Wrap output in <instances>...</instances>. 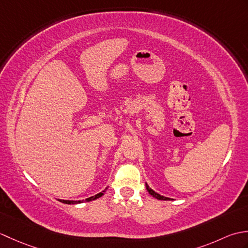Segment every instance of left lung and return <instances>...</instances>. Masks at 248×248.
I'll use <instances>...</instances> for the list:
<instances>
[{
	"instance_id": "left-lung-1",
	"label": "left lung",
	"mask_w": 248,
	"mask_h": 248,
	"mask_svg": "<svg viewBox=\"0 0 248 248\" xmlns=\"http://www.w3.org/2000/svg\"><path fill=\"white\" fill-rule=\"evenodd\" d=\"M146 188H147V191L149 192V194L151 195L152 197H155V198H156V199H159V200H170V198H168V197H164V196H162V195H160V194H157V193H155L154 189H151L150 187H149V186L148 184L146 183Z\"/></svg>"
}]
</instances>
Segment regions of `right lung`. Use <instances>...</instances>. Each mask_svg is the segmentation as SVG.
<instances>
[{
  "mask_svg": "<svg viewBox=\"0 0 248 248\" xmlns=\"http://www.w3.org/2000/svg\"><path fill=\"white\" fill-rule=\"evenodd\" d=\"M108 188H105L104 191H102L101 193H99V194H97V195H94V196H92V197H89V198H86L85 199V202H92V200H94V199H97V198H99V197H101L102 195H104V193H105V191H107ZM61 202H62V203H67V204H76V203H81V202H83L84 200H62V199H59Z\"/></svg>",
  "mask_w": 248,
  "mask_h": 248,
  "instance_id": "add662e5",
  "label": "right lung"
}]
</instances>
